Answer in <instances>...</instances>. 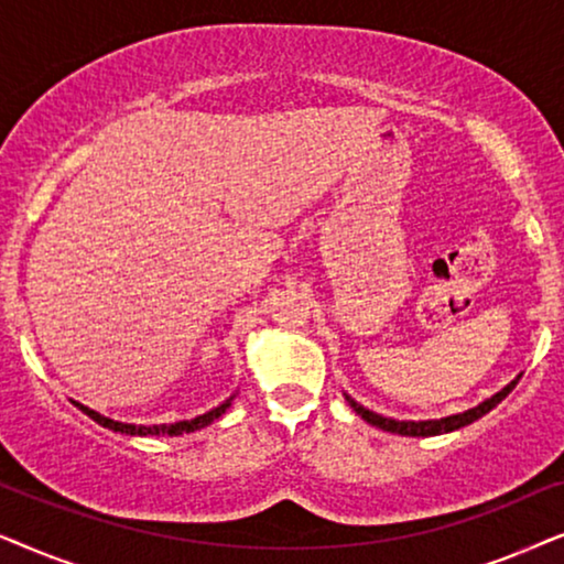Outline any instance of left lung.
I'll return each mask as SVG.
<instances>
[{"instance_id":"1","label":"left lung","mask_w":564,"mask_h":564,"mask_svg":"<svg viewBox=\"0 0 564 564\" xmlns=\"http://www.w3.org/2000/svg\"><path fill=\"white\" fill-rule=\"evenodd\" d=\"M521 377V375H519ZM519 377L511 384H506L503 390L496 392V395L482 400L480 405L469 408V411L465 413H457V415H446V419H434V421H395V419H384V415L369 411V408L359 405L357 400H351L349 395H346V400H349V405L357 411L361 419H365L367 423H372V426L382 429V431H390V434H400V436H438V434H449V431H457L462 426H467V423H473L477 419H482L485 413H490L492 408H496L500 400H503L508 392H511L516 388V382H519Z\"/></svg>"}]
</instances>
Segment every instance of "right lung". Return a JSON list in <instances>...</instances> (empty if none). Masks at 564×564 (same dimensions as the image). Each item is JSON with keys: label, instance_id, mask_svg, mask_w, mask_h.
Returning a JSON list of instances; mask_svg holds the SVG:
<instances>
[{"label": "right lung", "instance_id": "obj_1", "mask_svg": "<svg viewBox=\"0 0 564 564\" xmlns=\"http://www.w3.org/2000/svg\"><path fill=\"white\" fill-rule=\"evenodd\" d=\"M236 395H230L226 403H220L218 408H213V411H207L203 415H197V419L192 421H176V423H159V426H135V423H122V421H112L107 419V415L91 411V408L82 405V403H74L76 408H79L82 413H87L91 421H97L99 426L110 429V431H118V434H128V436H180V434H189V431H199L205 429L207 423H213L215 419H220L223 413L228 411L230 408V400H234Z\"/></svg>", "mask_w": 564, "mask_h": 564}]
</instances>
